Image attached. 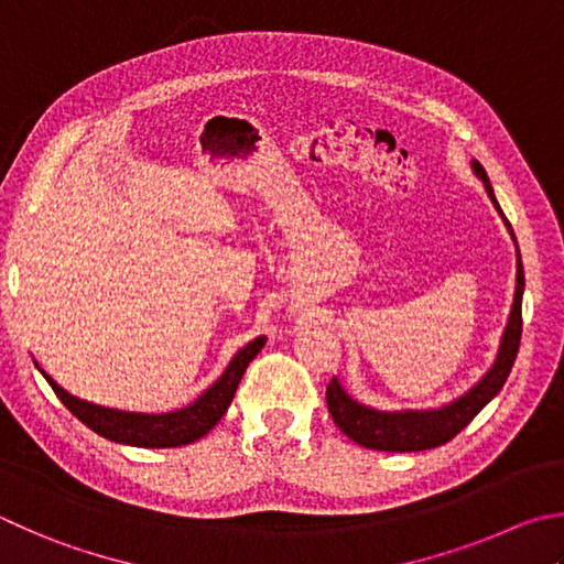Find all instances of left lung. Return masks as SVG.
Here are the masks:
<instances>
[{
	"label": "left lung",
	"instance_id": "obj_1",
	"mask_svg": "<svg viewBox=\"0 0 564 564\" xmlns=\"http://www.w3.org/2000/svg\"><path fill=\"white\" fill-rule=\"evenodd\" d=\"M470 170L474 175L484 182L488 199L494 202L500 219L506 221V229L510 239L516 243V295L513 305H510V315L506 323V330L500 335V345L496 352V360L490 370L480 377V380L466 389L464 394L456 397L454 402L434 409H397V412H387V409H375L370 404L357 402V399L347 392L340 377H333L327 384V409H330L333 422L340 426L345 436H350L355 444L365 448H375V452H426V448H436L470 424L480 409H484L490 399H494L500 389H503L510 370H513L518 347H520V333H523V291H525V273L523 261H520L518 241L513 227H510L503 209L490 187V180L486 170L480 167L478 160H470Z\"/></svg>",
	"mask_w": 564,
	"mask_h": 564
}]
</instances>
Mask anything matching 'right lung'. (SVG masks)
<instances>
[{"mask_svg": "<svg viewBox=\"0 0 564 564\" xmlns=\"http://www.w3.org/2000/svg\"><path fill=\"white\" fill-rule=\"evenodd\" d=\"M263 345V335L256 337L249 345H243L241 350L231 357V362L227 365V370L221 372L219 380L204 389L192 404L162 414L126 412V409L94 404L88 402V399L70 394L68 389H64L54 380V377L41 370V365L36 360L34 365L39 367V372L46 377V382L54 389L61 402L70 409V414H76L80 422L88 429H94L96 434L106 436L116 444L140 448H172L197 442V438L209 434L212 429L219 424V419L227 414L234 394H237V387L243 372H247L253 357L261 352Z\"/></svg>", "mask_w": 564, "mask_h": 564, "instance_id": "right-lung-1", "label": "right lung"}]
</instances>
